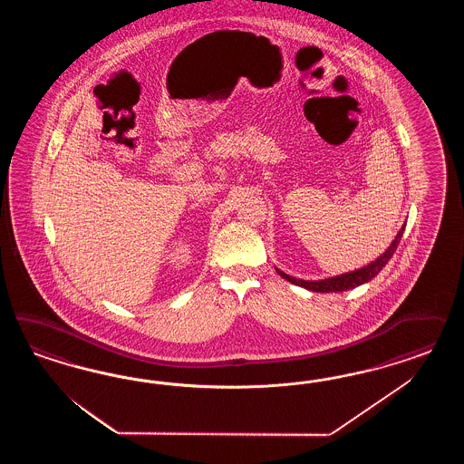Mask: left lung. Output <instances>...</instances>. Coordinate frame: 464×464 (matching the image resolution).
Returning <instances> with one entry per match:
<instances>
[{"label":"left lung","mask_w":464,"mask_h":464,"mask_svg":"<svg viewBox=\"0 0 464 464\" xmlns=\"http://www.w3.org/2000/svg\"><path fill=\"white\" fill-rule=\"evenodd\" d=\"M403 231H405V225L401 226V229L398 231L396 238H394L393 243L388 246V250L382 253L381 256H378L374 262H371L369 266L357 268V270H353V272L342 274V276L330 277V279H324V281H303V279H295V277H291V276L284 274L279 268H276V270H277V274H279L281 277H284L285 281L295 284V285H301V287H304V289H308V291H313V293H342V291H349V289H353V287H357V285H361V284H365V282L374 279V277L380 274L382 267L392 260L393 253L396 252V248H398V245H400V239L403 237Z\"/></svg>","instance_id":"left-lung-1"}]
</instances>
